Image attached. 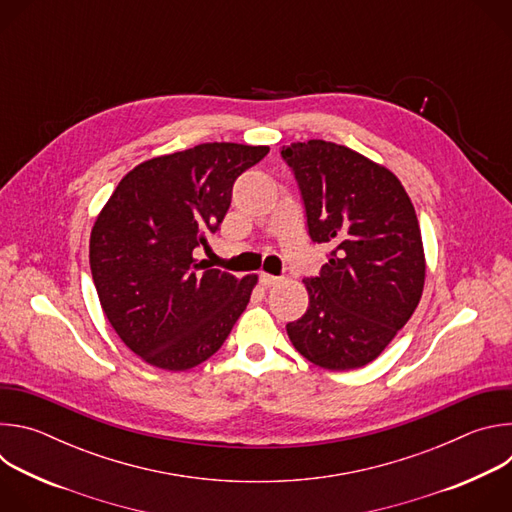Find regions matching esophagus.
Segmentation results:
<instances>
[{
    "label": "esophagus",
    "instance_id": "esophagus-1",
    "mask_svg": "<svg viewBox=\"0 0 512 512\" xmlns=\"http://www.w3.org/2000/svg\"><path fill=\"white\" fill-rule=\"evenodd\" d=\"M281 281V277H275V275H269V273H261L259 275V283L263 287H271V285H277Z\"/></svg>",
    "mask_w": 512,
    "mask_h": 512
}]
</instances>
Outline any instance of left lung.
Returning a JSON list of instances; mask_svg holds the SVG:
<instances>
[{"label":"left lung","instance_id":"1","mask_svg":"<svg viewBox=\"0 0 512 512\" xmlns=\"http://www.w3.org/2000/svg\"><path fill=\"white\" fill-rule=\"evenodd\" d=\"M314 243L332 251L304 279L310 304L289 322L296 350L328 371L375 360L413 316L425 281L415 208L399 178L362 154L324 139L283 145Z\"/></svg>","mask_w":512,"mask_h":512}]
</instances>
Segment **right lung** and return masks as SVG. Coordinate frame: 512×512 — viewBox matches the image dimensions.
<instances>
[{"label":"right lung","mask_w":512,"mask_h":512,"mask_svg":"<svg viewBox=\"0 0 512 512\" xmlns=\"http://www.w3.org/2000/svg\"><path fill=\"white\" fill-rule=\"evenodd\" d=\"M267 145L200 143L152 158L117 184L91 231L89 261L101 308L141 360L188 371L223 346L257 275L194 259L231 206L235 180Z\"/></svg>","instance_id":"1"}]
</instances>
